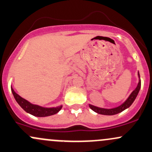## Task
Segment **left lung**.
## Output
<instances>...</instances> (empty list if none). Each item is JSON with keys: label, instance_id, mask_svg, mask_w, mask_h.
<instances>
[{"label": "left lung", "instance_id": "left-lung-1", "mask_svg": "<svg viewBox=\"0 0 152 152\" xmlns=\"http://www.w3.org/2000/svg\"><path fill=\"white\" fill-rule=\"evenodd\" d=\"M138 83L137 86H136V89L131 92V94L129 95V96L127 98V99H126L123 104H121V105L116 107L107 109V108L98 107L89 104V107L91 108L93 111H94L95 113H98V114L104 115H113L118 114V113H121V112H123L126 109H127V108L129 107L133 104V102H134L135 99H136V96H137L138 92H139L140 89H141V79H140L139 72H138Z\"/></svg>", "mask_w": 152, "mask_h": 152}]
</instances>
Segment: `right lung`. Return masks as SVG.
Here are the masks:
<instances>
[{
  "label": "right lung",
  "mask_w": 152,
  "mask_h": 152,
  "mask_svg": "<svg viewBox=\"0 0 152 152\" xmlns=\"http://www.w3.org/2000/svg\"><path fill=\"white\" fill-rule=\"evenodd\" d=\"M11 91L14 95L15 99L17 102L18 104H19L20 107L26 111V113H29V114L32 115L36 117H47L56 114L58 112L62 109L63 105H59L58 107H42L38 104H34L32 103L29 102L26 99H24L19 96V94H16L13 89L12 86H11Z\"/></svg>",
  "instance_id": "1"
}]
</instances>
